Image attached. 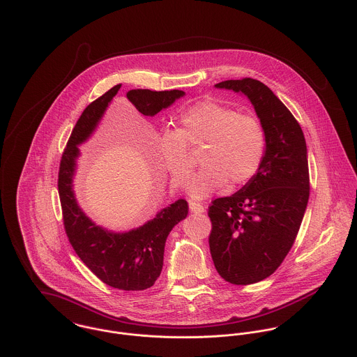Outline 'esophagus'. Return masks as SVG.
Returning a JSON list of instances; mask_svg holds the SVG:
<instances>
[{
  "label": "esophagus",
  "instance_id": "1",
  "mask_svg": "<svg viewBox=\"0 0 357 357\" xmlns=\"http://www.w3.org/2000/svg\"><path fill=\"white\" fill-rule=\"evenodd\" d=\"M190 210L194 211V213H204V206L199 202H195V201H190Z\"/></svg>",
  "mask_w": 357,
  "mask_h": 357
}]
</instances>
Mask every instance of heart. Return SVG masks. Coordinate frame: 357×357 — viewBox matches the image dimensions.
<instances>
[{
	"label": "heart",
	"instance_id": "obj_1",
	"mask_svg": "<svg viewBox=\"0 0 357 357\" xmlns=\"http://www.w3.org/2000/svg\"><path fill=\"white\" fill-rule=\"evenodd\" d=\"M206 143L204 167L188 183L194 198H204L229 183L248 184L261 167L266 136L261 121L252 114L217 102H201L181 112L176 132L159 139V156L177 187H183L195 167L188 147Z\"/></svg>",
	"mask_w": 357,
	"mask_h": 357
}]
</instances>
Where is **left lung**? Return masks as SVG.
<instances>
[{
  "instance_id": "left-lung-1",
  "label": "left lung",
  "mask_w": 357,
  "mask_h": 357,
  "mask_svg": "<svg viewBox=\"0 0 357 357\" xmlns=\"http://www.w3.org/2000/svg\"><path fill=\"white\" fill-rule=\"evenodd\" d=\"M215 88L246 95L265 129L259 170L231 197L208 206L210 255L218 275L232 284L271 276L289 255L309 199V167L303 129L289 108L262 82L229 79Z\"/></svg>"
}]
</instances>
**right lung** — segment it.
Listing matches in <instances>:
<instances>
[{
    "label": "right lung",
    "mask_w": 357,
    "mask_h": 357,
    "mask_svg": "<svg viewBox=\"0 0 357 357\" xmlns=\"http://www.w3.org/2000/svg\"><path fill=\"white\" fill-rule=\"evenodd\" d=\"M119 88L121 85L111 88L81 114L61 153L57 188L64 229L74 252L102 283L118 290L139 291L151 287L159 278L166 238L173 227L187 217L188 204L185 199H178L162 208L151 221L125 234L102 229L78 207L73 191L78 146L92 135ZM181 96L184 92L177 89L160 92L133 89L126 93L142 114L150 116Z\"/></svg>",
    "instance_id": "right-lung-1"
}]
</instances>
